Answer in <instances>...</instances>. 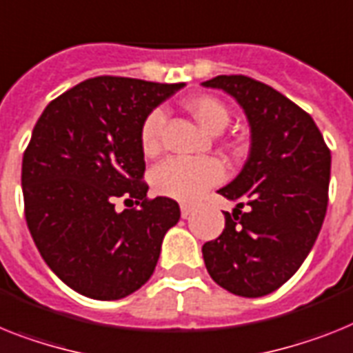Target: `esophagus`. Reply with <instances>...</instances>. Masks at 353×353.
<instances>
[{
  "label": "esophagus",
  "mask_w": 353,
  "mask_h": 353,
  "mask_svg": "<svg viewBox=\"0 0 353 353\" xmlns=\"http://www.w3.org/2000/svg\"><path fill=\"white\" fill-rule=\"evenodd\" d=\"M194 212V204H181V217L188 219L190 213Z\"/></svg>",
  "instance_id": "34e87169"
}]
</instances>
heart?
<instances>
[{"instance_id":"1","label":"heart","mask_w":353,"mask_h":353,"mask_svg":"<svg viewBox=\"0 0 353 353\" xmlns=\"http://www.w3.org/2000/svg\"><path fill=\"white\" fill-rule=\"evenodd\" d=\"M199 125L212 134L224 131L230 123V109L226 103L212 94H197L185 102ZM165 125L163 109H152L143 118L140 127V145L145 156H156L161 150V132ZM226 170L215 158H168L152 168L150 185L163 197L177 201H194L204 192L219 185Z\"/></svg>"}]
</instances>
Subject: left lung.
<instances>
[{"mask_svg":"<svg viewBox=\"0 0 353 353\" xmlns=\"http://www.w3.org/2000/svg\"><path fill=\"white\" fill-rule=\"evenodd\" d=\"M241 103L251 127L244 168L219 190L235 201L224 232L203 245L206 269L244 298L276 291L294 274L321 230L328 204L330 149L309 112L245 75L203 82Z\"/></svg>","mask_w":353,"mask_h":353,"instance_id":"obj_1","label":"left lung"}]
</instances>
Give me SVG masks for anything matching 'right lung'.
<instances>
[{"label":"right lung","instance_id":"obj_1","mask_svg":"<svg viewBox=\"0 0 353 353\" xmlns=\"http://www.w3.org/2000/svg\"><path fill=\"white\" fill-rule=\"evenodd\" d=\"M185 84L94 77L46 105L23 154L25 219L62 282L93 300L138 291L158 263L179 204L149 199L143 118ZM118 199L131 203L118 212Z\"/></svg>","mask_w":353,"mask_h":353}]
</instances>
